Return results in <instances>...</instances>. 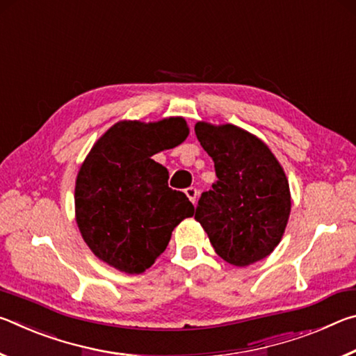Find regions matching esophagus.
Returning a JSON list of instances; mask_svg holds the SVG:
<instances>
[{
	"label": "esophagus",
	"instance_id": "obj_1",
	"mask_svg": "<svg viewBox=\"0 0 356 356\" xmlns=\"http://www.w3.org/2000/svg\"><path fill=\"white\" fill-rule=\"evenodd\" d=\"M185 195L188 196V200L195 204L196 200H197V190L195 188V186H188V188L185 190Z\"/></svg>",
	"mask_w": 356,
	"mask_h": 356
}]
</instances>
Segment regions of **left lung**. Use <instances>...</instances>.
Masks as SVG:
<instances>
[{"label":"left lung","instance_id":"1","mask_svg":"<svg viewBox=\"0 0 356 356\" xmlns=\"http://www.w3.org/2000/svg\"><path fill=\"white\" fill-rule=\"evenodd\" d=\"M195 131L218 177L197 201L196 221L226 262L261 261L281 242L291 215L284 170L259 138L236 125L197 122Z\"/></svg>","mask_w":356,"mask_h":356}]
</instances>
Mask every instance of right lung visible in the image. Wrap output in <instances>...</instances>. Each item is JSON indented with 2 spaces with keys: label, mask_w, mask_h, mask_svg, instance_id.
<instances>
[{
  "label": "right lung",
  "mask_w": 356,
  "mask_h": 356,
  "mask_svg": "<svg viewBox=\"0 0 356 356\" xmlns=\"http://www.w3.org/2000/svg\"><path fill=\"white\" fill-rule=\"evenodd\" d=\"M184 118L114 124L78 171L75 215L84 242L100 261L125 273H143L166 250L180 221L195 213L170 174L150 156L185 141Z\"/></svg>",
  "instance_id": "obj_1"
}]
</instances>
